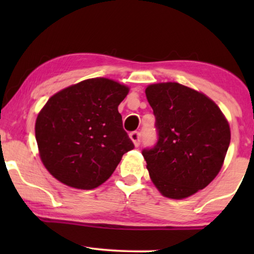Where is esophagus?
Here are the masks:
<instances>
[{
	"label": "esophagus",
	"mask_w": 254,
	"mask_h": 254,
	"mask_svg": "<svg viewBox=\"0 0 254 254\" xmlns=\"http://www.w3.org/2000/svg\"><path fill=\"white\" fill-rule=\"evenodd\" d=\"M129 137H130V140L133 141L135 147H138V145H140V143H141V134L138 133V131H133V133H130Z\"/></svg>",
	"instance_id": "obj_1"
}]
</instances>
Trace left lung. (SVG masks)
Here are the masks:
<instances>
[{"label": "left lung", "instance_id": "obj_1", "mask_svg": "<svg viewBox=\"0 0 254 254\" xmlns=\"http://www.w3.org/2000/svg\"><path fill=\"white\" fill-rule=\"evenodd\" d=\"M157 143L143 149L150 178L170 199H185L209 185L223 165L230 127L206 95L176 82L148 85Z\"/></svg>", "mask_w": 254, "mask_h": 254}]
</instances>
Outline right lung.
<instances>
[{
    "instance_id": "obj_1",
    "label": "right lung",
    "mask_w": 254,
    "mask_h": 254,
    "mask_svg": "<svg viewBox=\"0 0 254 254\" xmlns=\"http://www.w3.org/2000/svg\"><path fill=\"white\" fill-rule=\"evenodd\" d=\"M128 86L85 79L52 96L36 121L41 162L64 185L92 190L110 178L134 143L118 111Z\"/></svg>"
}]
</instances>
